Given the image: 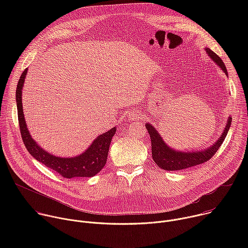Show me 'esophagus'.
<instances>
[{
	"label": "esophagus",
	"mask_w": 248,
	"mask_h": 248,
	"mask_svg": "<svg viewBox=\"0 0 248 248\" xmlns=\"http://www.w3.org/2000/svg\"><path fill=\"white\" fill-rule=\"evenodd\" d=\"M137 116H138V114H137L135 111H132V112H130V113H129L128 118H129L130 120H134V119H136V118H137Z\"/></svg>",
	"instance_id": "1"
}]
</instances>
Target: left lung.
<instances>
[{
    "mask_svg": "<svg viewBox=\"0 0 248 248\" xmlns=\"http://www.w3.org/2000/svg\"><path fill=\"white\" fill-rule=\"evenodd\" d=\"M206 52L208 55L214 60V62L224 70V73L227 75V68L221 58L211 51L210 49H206ZM232 124V118H229L228 124L225 127V130L221 137L218 139L217 142L213 144L212 147H209L208 149L204 151L199 152H192V153H185V152H178L170 149L166 145V143L162 140L160 134L156 131V129L150 124H146L145 126L150 134L151 138V145H152V157L154 162L158 165L159 168L166 170H185L196 165L203 164L210 160L212 157L215 155V153L218 151L224 140L228 134L229 128Z\"/></svg>",
    "mask_w": 248,
    "mask_h": 248,
    "instance_id": "obj_1",
    "label": "left lung"
}]
</instances>
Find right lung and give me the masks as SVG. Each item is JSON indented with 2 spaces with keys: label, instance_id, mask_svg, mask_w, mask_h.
I'll list each match as a JSON object with an SVG mask.
<instances>
[{
  "label": "right lung",
  "instance_id": "add662e5",
  "mask_svg": "<svg viewBox=\"0 0 248 248\" xmlns=\"http://www.w3.org/2000/svg\"><path fill=\"white\" fill-rule=\"evenodd\" d=\"M26 73L27 68L23 70L17 82L16 97L20 134L28 152L37 161L44 164L51 170L57 171L65 179L91 178V176L97 174L104 168L106 162H107L110 143L112 137L116 132V127L98 136L93 141L90 147L84 153L78 157L60 158L55 157L50 153H47L41 147H39L37 143L32 139L26 127L21 103V89L23 86Z\"/></svg>",
  "mask_w": 248,
  "mask_h": 248
}]
</instances>
